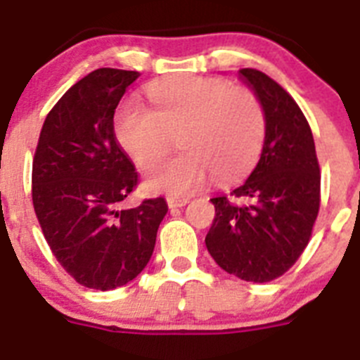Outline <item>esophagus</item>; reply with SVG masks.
<instances>
[{"mask_svg":"<svg viewBox=\"0 0 360 360\" xmlns=\"http://www.w3.org/2000/svg\"><path fill=\"white\" fill-rule=\"evenodd\" d=\"M168 208L174 210V208H183V206H186L188 199H176V197H168Z\"/></svg>","mask_w":360,"mask_h":360,"instance_id":"esophagus-1","label":"esophagus"}]
</instances>
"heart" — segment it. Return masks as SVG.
Here are the masks:
<instances>
[{
  "label": "heart",
  "instance_id": "heart-1",
  "mask_svg": "<svg viewBox=\"0 0 360 360\" xmlns=\"http://www.w3.org/2000/svg\"><path fill=\"white\" fill-rule=\"evenodd\" d=\"M152 111L138 100L116 109L118 143L141 170L156 167L181 134V156L148 176L147 188L183 197L212 176L229 183L251 172L267 136V112L257 91L215 77L181 75L147 87Z\"/></svg>",
  "mask_w": 360,
  "mask_h": 360
}]
</instances>
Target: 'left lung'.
<instances>
[{
    "label": "left lung",
    "instance_id": "8db88e82",
    "mask_svg": "<svg viewBox=\"0 0 360 360\" xmlns=\"http://www.w3.org/2000/svg\"><path fill=\"white\" fill-rule=\"evenodd\" d=\"M240 75L267 112L260 161L229 195L210 199L206 248L226 273L255 283L285 274L305 251L321 202V172L305 115L283 87L252 68Z\"/></svg>",
    "mask_w": 360,
    "mask_h": 360
}]
</instances>
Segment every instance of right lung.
Wrapping results in <instances>:
<instances>
[{"label": "right lung", "mask_w": 360, "mask_h": 360, "mask_svg": "<svg viewBox=\"0 0 360 360\" xmlns=\"http://www.w3.org/2000/svg\"><path fill=\"white\" fill-rule=\"evenodd\" d=\"M138 71L100 68L71 86L44 120L34 163L32 202L43 235L70 276L87 289L129 283L148 264L163 197L120 210L138 172L115 138V109Z\"/></svg>", "instance_id": "1"}]
</instances>
